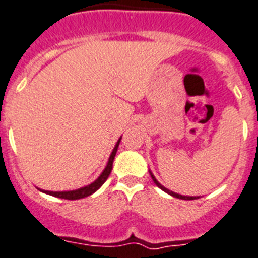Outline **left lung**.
Returning <instances> with one entry per match:
<instances>
[{"instance_id":"left-lung-1","label":"left lung","mask_w":258,"mask_h":258,"mask_svg":"<svg viewBox=\"0 0 258 258\" xmlns=\"http://www.w3.org/2000/svg\"><path fill=\"white\" fill-rule=\"evenodd\" d=\"M150 175H151V177H152V180H154V183L156 184V185H158V187L160 188V189H162V190H164L165 194H168V195H171V196H173V198H176V199H181V200H195V199H199V196H183V195L175 194V192H172V190H169L168 188L163 187L162 184L159 183L158 180H156V177L154 176V173L151 172V171H150Z\"/></svg>"}]
</instances>
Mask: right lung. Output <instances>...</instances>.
<instances>
[{"label": "right lung", "mask_w": 258, "mask_h": 258, "mask_svg": "<svg viewBox=\"0 0 258 258\" xmlns=\"http://www.w3.org/2000/svg\"><path fill=\"white\" fill-rule=\"evenodd\" d=\"M120 139H122V136L119 138V140L116 142V144H115L114 150H112V152H111L110 158H108L107 165H106V168L103 169V172L100 173L99 176H98V179L94 180L91 184L85 185V187H82V188H78V189L62 190V192H54V190H43V189H39V190H42L43 194L51 195V196H55V198H59V199H66V200H78V199L87 198V196H90V195H93L94 192H96V190L103 185L104 181H106L107 177L110 176L111 169H112V163H114L115 155H116V151H118Z\"/></svg>", "instance_id": "1"}]
</instances>
